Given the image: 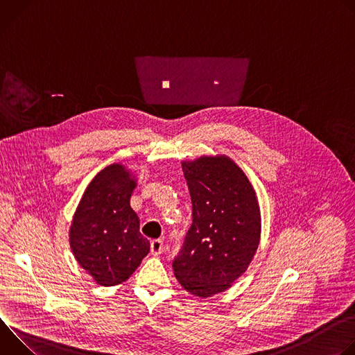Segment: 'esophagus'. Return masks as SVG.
Here are the masks:
<instances>
[{
	"label": "esophagus",
	"instance_id": "34e87169",
	"mask_svg": "<svg viewBox=\"0 0 355 355\" xmlns=\"http://www.w3.org/2000/svg\"><path fill=\"white\" fill-rule=\"evenodd\" d=\"M150 252L153 254L155 257L160 256L163 252V241L162 240H153L150 243Z\"/></svg>",
	"mask_w": 355,
	"mask_h": 355
}]
</instances>
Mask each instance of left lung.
I'll use <instances>...</instances> for the list:
<instances>
[{
    "label": "left lung",
    "mask_w": 355,
    "mask_h": 355,
    "mask_svg": "<svg viewBox=\"0 0 355 355\" xmlns=\"http://www.w3.org/2000/svg\"><path fill=\"white\" fill-rule=\"evenodd\" d=\"M192 200V225L174 275L189 293L225 292L248 268L259 248L261 214L257 193L227 156H200L181 163Z\"/></svg>",
    "instance_id": "obj_1"
}]
</instances>
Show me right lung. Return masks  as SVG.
Returning <instances> with one entry per match:
<instances>
[{"instance_id": "add662e5", "label": "right lung", "mask_w": 355, "mask_h": 355, "mask_svg": "<svg viewBox=\"0 0 355 355\" xmlns=\"http://www.w3.org/2000/svg\"><path fill=\"white\" fill-rule=\"evenodd\" d=\"M136 177L121 163L101 170L85 188L69 230L77 263L103 286L125 282L150 251L130 208Z\"/></svg>"}]
</instances>
